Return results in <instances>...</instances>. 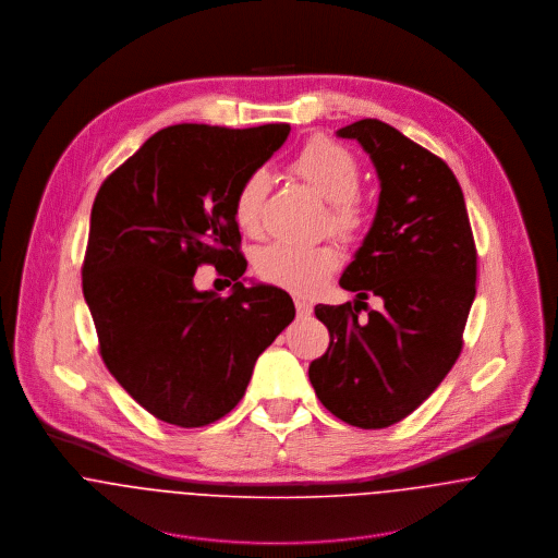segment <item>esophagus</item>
Segmentation results:
<instances>
[{"label":"esophagus","instance_id":"esophagus-1","mask_svg":"<svg viewBox=\"0 0 558 558\" xmlns=\"http://www.w3.org/2000/svg\"><path fill=\"white\" fill-rule=\"evenodd\" d=\"M294 307H296L299 318H307V316H312V303H310V301H305V299L296 296V299H294Z\"/></svg>","mask_w":558,"mask_h":558}]
</instances>
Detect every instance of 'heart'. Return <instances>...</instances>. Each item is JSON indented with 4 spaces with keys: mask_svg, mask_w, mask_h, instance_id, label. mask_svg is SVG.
Returning <instances> with one entry per match:
<instances>
[{
    "mask_svg": "<svg viewBox=\"0 0 558 558\" xmlns=\"http://www.w3.org/2000/svg\"><path fill=\"white\" fill-rule=\"evenodd\" d=\"M292 171L326 202V226L332 234L352 240L363 230L367 210L356 195L361 167L348 148L328 137H314L292 160ZM268 182V173L255 169L242 180L234 195V221L244 234L255 236L259 232ZM337 268L339 251L330 242H272L255 255V272L264 281L296 294H312Z\"/></svg>",
    "mask_w": 558,
    "mask_h": 558,
    "instance_id": "heart-1",
    "label": "heart"
}]
</instances>
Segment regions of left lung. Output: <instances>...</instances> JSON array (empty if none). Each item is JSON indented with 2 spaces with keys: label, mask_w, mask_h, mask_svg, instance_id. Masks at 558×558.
Masks as SVG:
<instances>
[{
  "label": "left lung",
  "mask_w": 558,
  "mask_h": 558,
  "mask_svg": "<svg viewBox=\"0 0 558 558\" xmlns=\"http://www.w3.org/2000/svg\"><path fill=\"white\" fill-rule=\"evenodd\" d=\"M337 137L356 140L369 155L380 197L339 279L356 292L354 305H316L330 343L310 365V380L337 418L383 429L416 410L458 361L477 292V248L464 193L445 160L372 118ZM369 293L386 307L361 319Z\"/></svg>",
  "instance_id": "1"
}]
</instances>
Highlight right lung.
Instances as JSON below:
<instances>
[{
    "label": "right lung",
    "mask_w": 558,
    "mask_h": 558,
    "mask_svg": "<svg viewBox=\"0 0 558 558\" xmlns=\"http://www.w3.org/2000/svg\"><path fill=\"white\" fill-rule=\"evenodd\" d=\"M290 124H175L155 133L98 189L83 296L100 356L160 421L202 427L239 403L257 356L294 319L288 292L244 286L234 195L288 140ZM213 263L228 298L192 283Z\"/></svg>",
    "instance_id": "obj_1"
}]
</instances>
